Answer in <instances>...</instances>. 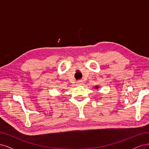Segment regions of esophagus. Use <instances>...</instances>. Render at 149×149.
Wrapping results in <instances>:
<instances>
[{
  "label": "esophagus",
  "instance_id": "34e87169",
  "mask_svg": "<svg viewBox=\"0 0 149 149\" xmlns=\"http://www.w3.org/2000/svg\"><path fill=\"white\" fill-rule=\"evenodd\" d=\"M77 84L78 85H82L83 83V80H79V81H77Z\"/></svg>",
  "mask_w": 149,
  "mask_h": 149
}]
</instances>
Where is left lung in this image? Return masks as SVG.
<instances>
[{"mask_svg":"<svg viewBox=\"0 0 149 149\" xmlns=\"http://www.w3.org/2000/svg\"><path fill=\"white\" fill-rule=\"evenodd\" d=\"M96 89H97V88H98V87H97V86H96Z\"/></svg>","mask_w":149,"mask_h":149,"instance_id":"1","label":"left lung"}]
</instances>
